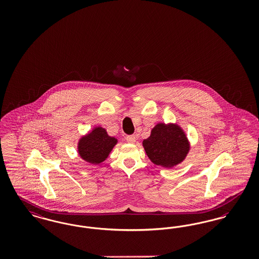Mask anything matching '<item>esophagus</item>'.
<instances>
[{
	"instance_id": "obj_1",
	"label": "esophagus",
	"mask_w": 259,
	"mask_h": 259,
	"mask_svg": "<svg viewBox=\"0 0 259 259\" xmlns=\"http://www.w3.org/2000/svg\"><path fill=\"white\" fill-rule=\"evenodd\" d=\"M126 141L130 144H134L136 142V136L135 135H128L126 136Z\"/></svg>"
}]
</instances>
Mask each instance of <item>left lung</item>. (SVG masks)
<instances>
[{
    "label": "left lung",
    "instance_id": "left-lung-1",
    "mask_svg": "<svg viewBox=\"0 0 259 259\" xmlns=\"http://www.w3.org/2000/svg\"><path fill=\"white\" fill-rule=\"evenodd\" d=\"M143 146L151 162L166 168L181 163L189 150L185 133L172 124H157Z\"/></svg>",
    "mask_w": 259,
    "mask_h": 259
}]
</instances>
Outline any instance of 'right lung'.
<instances>
[{
	"label": "right lung",
	"instance_id": "1",
	"mask_svg": "<svg viewBox=\"0 0 259 259\" xmlns=\"http://www.w3.org/2000/svg\"><path fill=\"white\" fill-rule=\"evenodd\" d=\"M117 140L110 137L107 131L97 127L88 135L81 138L78 143V153L83 160L91 164H99L105 160Z\"/></svg>",
	"mask_w": 259,
	"mask_h": 259
}]
</instances>
